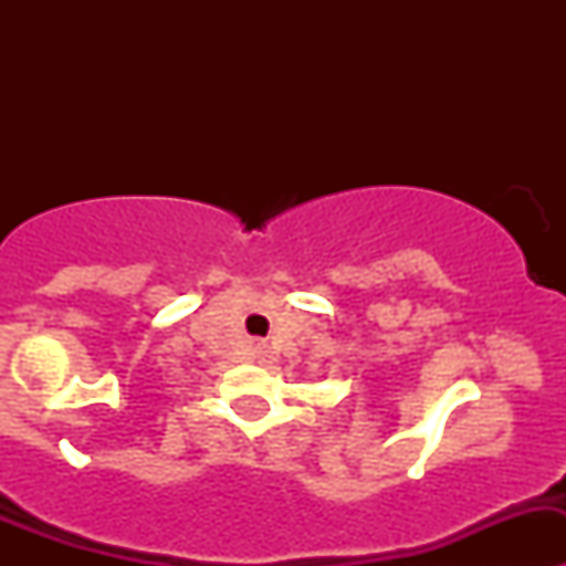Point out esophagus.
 Here are the masks:
<instances>
[{
  "mask_svg": "<svg viewBox=\"0 0 566 566\" xmlns=\"http://www.w3.org/2000/svg\"><path fill=\"white\" fill-rule=\"evenodd\" d=\"M254 356L256 358H265L268 356V347L265 345H254Z\"/></svg>",
  "mask_w": 566,
  "mask_h": 566,
  "instance_id": "34e87169",
  "label": "esophagus"
}]
</instances>
